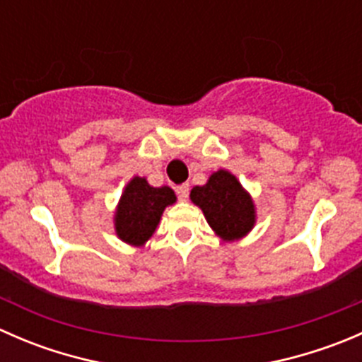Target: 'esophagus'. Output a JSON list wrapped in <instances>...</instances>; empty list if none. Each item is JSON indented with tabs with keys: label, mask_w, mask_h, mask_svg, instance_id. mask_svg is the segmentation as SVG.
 Here are the masks:
<instances>
[{
	"label": "esophagus",
	"mask_w": 362,
	"mask_h": 362,
	"mask_svg": "<svg viewBox=\"0 0 362 362\" xmlns=\"http://www.w3.org/2000/svg\"><path fill=\"white\" fill-rule=\"evenodd\" d=\"M189 191H191V189H189V184H182V185H178L177 187V194H178V198L180 199H187L189 198Z\"/></svg>",
	"instance_id": "34e87169"
}]
</instances>
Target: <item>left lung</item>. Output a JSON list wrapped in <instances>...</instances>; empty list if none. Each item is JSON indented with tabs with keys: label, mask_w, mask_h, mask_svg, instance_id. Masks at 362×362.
<instances>
[{
	"label": "left lung",
	"mask_w": 362,
	"mask_h": 362,
	"mask_svg": "<svg viewBox=\"0 0 362 362\" xmlns=\"http://www.w3.org/2000/svg\"><path fill=\"white\" fill-rule=\"evenodd\" d=\"M191 199L202 208L210 228L226 242L242 238L254 228V202L229 171L211 173L206 184L192 189Z\"/></svg>",
	"instance_id": "1"
}]
</instances>
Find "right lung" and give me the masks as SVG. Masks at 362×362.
<instances>
[{"instance_id":"obj_1","label":"right lung","mask_w":362,"mask_h":362,"mask_svg":"<svg viewBox=\"0 0 362 362\" xmlns=\"http://www.w3.org/2000/svg\"><path fill=\"white\" fill-rule=\"evenodd\" d=\"M177 202L170 187H152L141 177H134L124 189L115 211V231L129 245H144L158 228L168 204Z\"/></svg>"}]
</instances>
